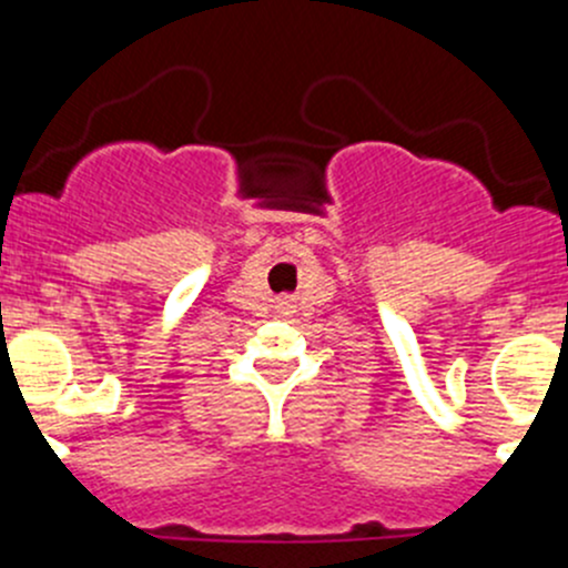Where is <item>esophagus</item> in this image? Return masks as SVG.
I'll return each instance as SVG.
<instances>
[{
	"label": "esophagus",
	"instance_id": "1",
	"mask_svg": "<svg viewBox=\"0 0 568 568\" xmlns=\"http://www.w3.org/2000/svg\"><path fill=\"white\" fill-rule=\"evenodd\" d=\"M283 305H285V307H288V302H283Z\"/></svg>",
	"mask_w": 568,
	"mask_h": 568
}]
</instances>
